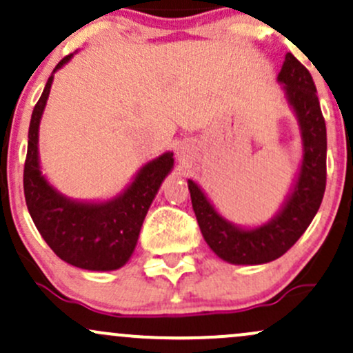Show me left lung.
<instances>
[{
  "label": "left lung",
  "mask_w": 353,
  "mask_h": 353,
  "mask_svg": "<svg viewBox=\"0 0 353 353\" xmlns=\"http://www.w3.org/2000/svg\"><path fill=\"white\" fill-rule=\"evenodd\" d=\"M277 83L295 114L302 141L301 164L281 209L261 225L236 224L219 212L196 181L188 179L202 237L229 264L261 265L285 254L310 225L325 192L327 129L314 79L301 61L287 52Z\"/></svg>",
  "instance_id": "left-lung-1"
}]
</instances>
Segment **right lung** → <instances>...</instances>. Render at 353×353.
I'll return each mask as SVG.
<instances>
[{
	"label": "right lung",
	"instance_id": "right-lung-1",
	"mask_svg": "<svg viewBox=\"0 0 353 353\" xmlns=\"http://www.w3.org/2000/svg\"><path fill=\"white\" fill-rule=\"evenodd\" d=\"M76 52L56 64L31 114L23 177L24 197L36 229L61 261L84 270L106 272L121 269L134 254L145 214L174 168V152L165 151L145 163L111 199H72L48 181L39 161V124L54 72L66 66Z\"/></svg>",
	"mask_w": 353,
	"mask_h": 353
}]
</instances>
